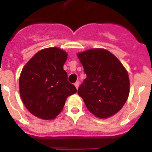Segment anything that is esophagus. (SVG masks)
<instances>
[{
  "mask_svg": "<svg viewBox=\"0 0 152 152\" xmlns=\"http://www.w3.org/2000/svg\"><path fill=\"white\" fill-rule=\"evenodd\" d=\"M75 88H78V87H79V82L78 81H76V82L75 83Z\"/></svg>",
  "mask_w": 152,
  "mask_h": 152,
  "instance_id": "esophagus-1",
  "label": "esophagus"
}]
</instances>
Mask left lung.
<instances>
[{
  "label": "left lung",
  "instance_id": "obj_1",
  "mask_svg": "<svg viewBox=\"0 0 152 152\" xmlns=\"http://www.w3.org/2000/svg\"><path fill=\"white\" fill-rule=\"evenodd\" d=\"M87 77L77 90L88 110L99 119L119 112L129 94L128 72L116 56L104 49L77 54Z\"/></svg>",
  "mask_w": 152,
  "mask_h": 152
}]
</instances>
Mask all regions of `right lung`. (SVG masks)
<instances>
[{"mask_svg": "<svg viewBox=\"0 0 152 152\" xmlns=\"http://www.w3.org/2000/svg\"><path fill=\"white\" fill-rule=\"evenodd\" d=\"M68 53L57 47L42 49L23 68L20 94L28 110L36 117L53 119L61 112L67 97L77 92L63 68Z\"/></svg>", "mask_w": 152, "mask_h": 152, "instance_id": "add662e5", "label": "right lung"}]
</instances>
